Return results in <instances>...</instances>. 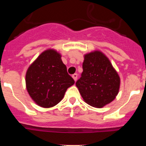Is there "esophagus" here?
Here are the masks:
<instances>
[{"mask_svg": "<svg viewBox=\"0 0 146 146\" xmlns=\"http://www.w3.org/2000/svg\"><path fill=\"white\" fill-rule=\"evenodd\" d=\"M72 77H73V79L74 80V81H76V80H77V74H72Z\"/></svg>", "mask_w": 146, "mask_h": 146, "instance_id": "obj_1", "label": "esophagus"}]
</instances>
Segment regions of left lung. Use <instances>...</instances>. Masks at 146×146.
I'll return each mask as SVG.
<instances>
[{"label": "left lung", "mask_w": 146, "mask_h": 146, "mask_svg": "<svg viewBox=\"0 0 146 146\" xmlns=\"http://www.w3.org/2000/svg\"><path fill=\"white\" fill-rule=\"evenodd\" d=\"M82 69L76 86L87 104L101 108L115 99L121 80L106 55L98 50L86 54Z\"/></svg>", "instance_id": "left-lung-1"}]
</instances>
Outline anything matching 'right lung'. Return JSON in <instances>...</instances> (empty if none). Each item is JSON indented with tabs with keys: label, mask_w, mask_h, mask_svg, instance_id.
<instances>
[{
	"label": "right lung",
	"mask_w": 146,
	"mask_h": 146,
	"mask_svg": "<svg viewBox=\"0 0 146 146\" xmlns=\"http://www.w3.org/2000/svg\"><path fill=\"white\" fill-rule=\"evenodd\" d=\"M26 88L35 102L44 108H52L64 98L74 80L67 73L61 55L49 49L39 55L28 67L25 75Z\"/></svg>",
	"instance_id": "right-lung-1"
}]
</instances>
